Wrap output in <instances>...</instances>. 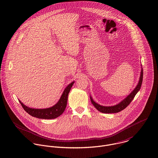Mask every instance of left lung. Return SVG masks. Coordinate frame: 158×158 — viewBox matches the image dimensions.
<instances>
[{
	"mask_svg": "<svg viewBox=\"0 0 158 158\" xmlns=\"http://www.w3.org/2000/svg\"><path fill=\"white\" fill-rule=\"evenodd\" d=\"M141 72H140V75L139 78V81L136 86V87L134 88V89L123 101H121L119 103H118L116 105H113V106H103V105H99L98 103H96L92 97L90 96V99L91 103L95 106V108L99 111L100 112L104 113H118L121 111V110L126 108L129 104L131 102V101L134 99L135 96L137 94V93L139 91L142 83L143 80V69L141 67Z\"/></svg>",
	"mask_w": 158,
	"mask_h": 158,
	"instance_id": "obj_1",
	"label": "left lung"
}]
</instances>
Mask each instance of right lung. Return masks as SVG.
I'll return each instance as SVG.
<instances>
[{"instance_id": "right-lung-1", "label": "right lung", "mask_w": 158, "mask_h": 158, "mask_svg": "<svg viewBox=\"0 0 158 158\" xmlns=\"http://www.w3.org/2000/svg\"><path fill=\"white\" fill-rule=\"evenodd\" d=\"M75 81H72L65 88L59 100L55 105H53V106L47 108H41V109L33 108H30L26 106L19 100V101L21 105H22L23 108H24V110L32 116L40 118V119H47L56 118L57 117L59 116L64 113L65 109V107L67 106L69 93Z\"/></svg>"}]
</instances>
